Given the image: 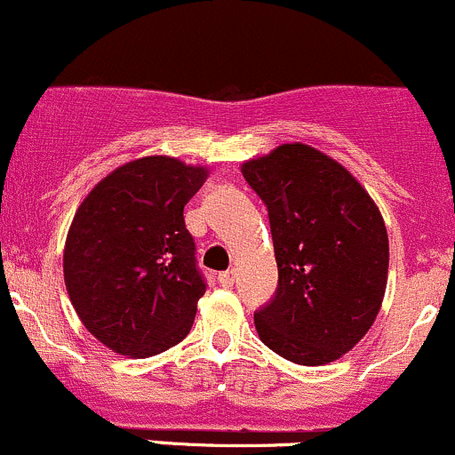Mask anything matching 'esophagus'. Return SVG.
Returning a JSON list of instances; mask_svg holds the SVG:
<instances>
[{
    "mask_svg": "<svg viewBox=\"0 0 455 455\" xmlns=\"http://www.w3.org/2000/svg\"><path fill=\"white\" fill-rule=\"evenodd\" d=\"M235 278H237L235 269H228V272H220V274H218V281L222 283L224 287H231V284L235 283Z\"/></svg>",
    "mask_w": 455,
    "mask_h": 455,
    "instance_id": "34e87169",
    "label": "esophagus"
}]
</instances>
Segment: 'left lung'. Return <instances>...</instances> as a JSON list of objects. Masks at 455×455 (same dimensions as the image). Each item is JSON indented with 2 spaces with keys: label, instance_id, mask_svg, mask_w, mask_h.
Instances as JSON below:
<instances>
[{
  "label": "left lung",
  "instance_id": "obj_1",
  "mask_svg": "<svg viewBox=\"0 0 455 455\" xmlns=\"http://www.w3.org/2000/svg\"><path fill=\"white\" fill-rule=\"evenodd\" d=\"M266 203L278 287L254 313L259 339L298 365L349 352L382 307L388 237L376 203L339 162L283 144L242 166Z\"/></svg>",
  "mask_w": 455,
  "mask_h": 455
}]
</instances>
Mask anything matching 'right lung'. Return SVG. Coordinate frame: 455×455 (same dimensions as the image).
<instances>
[{
    "label": "right lung",
    "mask_w": 455,
    "mask_h": 455,
    "mask_svg": "<svg viewBox=\"0 0 455 455\" xmlns=\"http://www.w3.org/2000/svg\"><path fill=\"white\" fill-rule=\"evenodd\" d=\"M207 171L153 155L109 172L75 213L64 283L90 334L114 352L147 358L186 339L204 278L183 207Z\"/></svg>",
    "instance_id": "obj_1"
}]
</instances>
